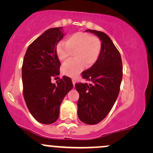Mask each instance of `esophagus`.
Wrapping results in <instances>:
<instances>
[{
	"mask_svg": "<svg viewBox=\"0 0 153 153\" xmlns=\"http://www.w3.org/2000/svg\"><path fill=\"white\" fill-rule=\"evenodd\" d=\"M72 82H73V85H74V86H75V82H76V81H75V79H73V80H72Z\"/></svg>",
	"mask_w": 153,
	"mask_h": 153,
	"instance_id": "esophagus-1",
	"label": "esophagus"
}]
</instances>
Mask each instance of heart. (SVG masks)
<instances>
[{"instance_id":"b5f03b06","label":"heart","mask_w":153,"mask_h":153,"mask_svg":"<svg viewBox=\"0 0 153 153\" xmlns=\"http://www.w3.org/2000/svg\"><path fill=\"white\" fill-rule=\"evenodd\" d=\"M101 50V42L96 36L84 32H77L67 39L66 43L59 42L55 48L56 55L60 62H65L74 52L75 59L67 62L62 67V73L68 77H76L85 65L93 66L99 59Z\"/></svg>"}]
</instances>
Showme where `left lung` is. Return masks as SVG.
I'll return each mask as SVG.
<instances>
[{"label": "left lung", "instance_id": "obj_1", "mask_svg": "<svg viewBox=\"0 0 153 153\" xmlns=\"http://www.w3.org/2000/svg\"><path fill=\"white\" fill-rule=\"evenodd\" d=\"M101 42V50L96 62L82 73V78L92 84L76 83L79 94L78 116L87 124L102 121L114 104L122 80V62L120 53L108 35L102 31L87 29Z\"/></svg>", "mask_w": 153, "mask_h": 153}]
</instances>
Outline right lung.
Listing matches in <instances>:
<instances>
[{"mask_svg":"<svg viewBox=\"0 0 153 153\" xmlns=\"http://www.w3.org/2000/svg\"><path fill=\"white\" fill-rule=\"evenodd\" d=\"M64 35L62 27L47 29L29 45L23 61L24 100L33 117L44 124L57 121L61 103L73 87L67 76L57 80V84L51 82L52 77L59 74L60 62L55 48Z\"/></svg>","mask_w":153,"mask_h":153,"instance_id":"obj_1","label":"right lung"}]
</instances>
